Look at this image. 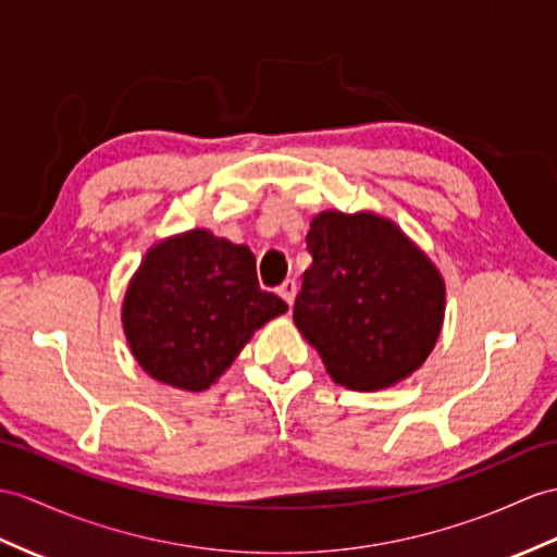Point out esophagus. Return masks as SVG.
<instances>
[{"instance_id": "1", "label": "esophagus", "mask_w": 557, "mask_h": 557, "mask_svg": "<svg viewBox=\"0 0 557 557\" xmlns=\"http://www.w3.org/2000/svg\"><path fill=\"white\" fill-rule=\"evenodd\" d=\"M278 295H281L283 300H286V302L293 307V302H295V295H297V283H295L293 278L283 281V283H281V288H278Z\"/></svg>"}]
</instances>
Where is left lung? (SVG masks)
Masks as SVG:
<instances>
[{
    "label": "left lung",
    "mask_w": 557,
    "mask_h": 557,
    "mask_svg": "<svg viewBox=\"0 0 557 557\" xmlns=\"http://www.w3.org/2000/svg\"><path fill=\"white\" fill-rule=\"evenodd\" d=\"M311 264L293 321L337 385L406 381L435 349L446 286L435 262L383 214L323 210L309 224Z\"/></svg>",
    "instance_id": "left-lung-1"
}]
</instances>
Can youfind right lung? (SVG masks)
I'll return each instance as SVG.
<instances>
[{
	"label": "right lung",
	"mask_w": 557,
	"mask_h": 557,
	"mask_svg": "<svg viewBox=\"0 0 557 557\" xmlns=\"http://www.w3.org/2000/svg\"><path fill=\"white\" fill-rule=\"evenodd\" d=\"M286 311L257 283L248 246L191 228L148 248L122 300V331L153 381L202 392L255 331Z\"/></svg>",
	"instance_id": "add662e5"
}]
</instances>
